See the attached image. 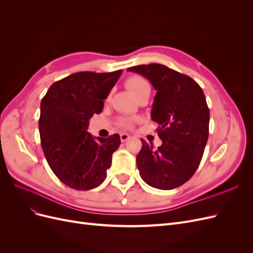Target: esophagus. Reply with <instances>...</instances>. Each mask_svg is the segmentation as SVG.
<instances>
[{
	"label": "esophagus",
	"instance_id": "34e87169",
	"mask_svg": "<svg viewBox=\"0 0 253 253\" xmlns=\"http://www.w3.org/2000/svg\"><path fill=\"white\" fill-rule=\"evenodd\" d=\"M129 138H131V136H129L128 134H126V133H121L120 134V140H121V142H126Z\"/></svg>",
	"mask_w": 253,
	"mask_h": 253
}]
</instances>
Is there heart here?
Returning <instances> with one entry per match:
<instances>
[{"instance_id": "1", "label": "heart", "mask_w": 253, "mask_h": 253, "mask_svg": "<svg viewBox=\"0 0 253 253\" xmlns=\"http://www.w3.org/2000/svg\"><path fill=\"white\" fill-rule=\"evenodd\" d=\"M126 86L127 89L131 91V93L136 97L138 98L141 95L145 93H150L151 87L148 81L143 79L140 76H131L126 80ZM139 120V118H124L121 119L119 124L125 126V127H132L135 122Z\"/></svg>"}]
</instances>
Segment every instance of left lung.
Returning a JSON list of instances; mask_svg holds the SVG:
<instances>
[{
    "label": "left lung",
    "instance_id": "1",
    "mask_svg": "<svg viewBox=\"0 0 253 253\" xmlns=\"http://www.w3.org/2000/svg\"><path fill=\"white\" fill-rule=\"evenodd\" d=\"M128 72L147 78L156 89L151 118L163 140L154 148L141 139L136 157L141 178L149 186L171 190L192 177L209 136L210 113L202 87L189 76L162 64L137 65Z\"/></svg>",
    "mask_w": 253,
    "mask_h": 253
}]
</instances>
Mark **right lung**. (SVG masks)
Segmentation results:
<instances>
[{"label":"right lung","mask_w":253,"mask_h":253,"mask_svg":"<svg viewBox=\"0 0 253 253\" xmlns=\"http://www.w3.org/2000/svg\"><path fill=\"white\" fill-rule=\"evenodd\" d=\"M122 71L79 72L55 82L41 101L39 132L45 158L52 172L76 190L98 187L106 177L120 137L91 136L89 119L100 114Z\"/></svg>","instance_id":"right-lung-1"}]
</instances>
